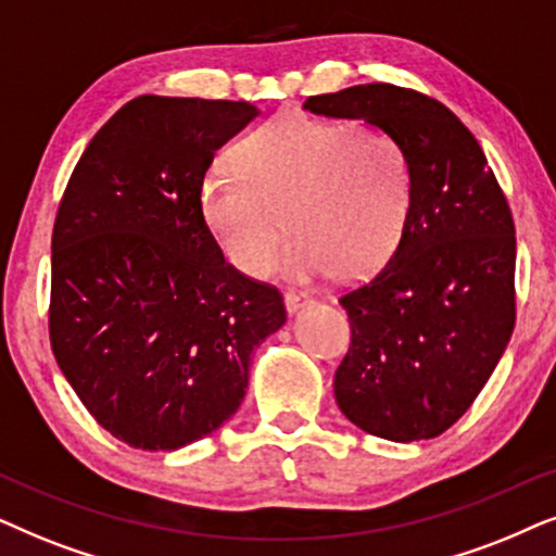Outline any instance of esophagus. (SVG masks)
Returning <instances> with one entry per match:
<instances>
[{"label":"esophagus","mask_w":556,"mask_h":556,"mask_svg":"<svg viewBox=\"0 0 556 556\" xmlns=\"http://www.w3.org/2000/svg\"><path fill=\"white\" fill-rule=\"evenodd\" d=\"M309 302H313V300H309L305 292H285V305H287V309H290V313H298V309L307 307Z\"/></svg>","instance_id":"obj_1"}]
</instances>
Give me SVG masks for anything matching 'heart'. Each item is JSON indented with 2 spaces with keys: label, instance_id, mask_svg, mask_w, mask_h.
<instances>
[{
  "label": "heart",
  "instance_id": "heart-1",
  "mask_svg": "<svg viewBox=\"0 0 556 556\" xmlns=\"http://www.w3.org/2000/svg\"><path fill=\"white\" fill-rule=\"evenodd\" d=\"M233 173L203 182L201 211L228 262L258 277L287 224L292 279L379 271L402 241L412 188L404 152L371 124L277 116L241 139Z\"/></svg>",
  "mask_w": 556,
  "mask_h": 556
}]
</instances>
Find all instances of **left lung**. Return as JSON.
Masks as SVG:
<instances>
[{"instance_id": "1", "label": "left lung", "mask_w": 556, "mask_h": 556, "mask_svg": "<svg viewBox=\"0 0 556 556\" xmlns=\"http://www.w3.org/2000/svg\"><path fill=\"white\" fill-rule=\"evenodd\" d=\"M305 109L364 118L402 147L412 205L383 269L340 298L351 348L340 412L374 438L432 440L470 409L516 323V228L470 129L445 103L391 84L309 96Z\"/></svg>"}]
</instances>
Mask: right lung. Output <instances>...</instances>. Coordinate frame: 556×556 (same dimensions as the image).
Masks as SVG:
<instances>
[{
  "label": "right lung",
  "mask_w": 556,
  "mask_h": 556,
  "mask_svg": "<svg viewBox=\"0 0 556 556\" xmlns=\"http://www.w3.org/2000/svg\"><path fill=\"white\" fill-rule=\"evenodd\" d=\"M247 101L139 96L80 154L53 226L50 345L91 417L139 450L231 419L254 348L287 320L277 287L224 258L201 211Z\"/></svg>",
  "instance_id": "1"
}]
</instances>
